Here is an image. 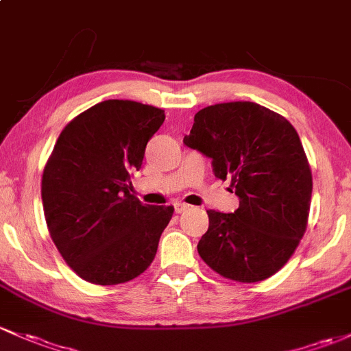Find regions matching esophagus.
Here are the masks:
<instances>
[{
  "mask_svg": "<svg viewBox=\"0 0 351 351\" xmlns=\"http://www.w3.org/2000/svg\"><path fill=\"white\" fill-rule=\"evenodd\" d=\"M173 206H175V212L176 213H183V212H186L188 208H190V205L183 204V202H175V204H173Z\"/></svg>",
  "mask_w": 351,
  "mask_h": 351,
  "instance_id": "1",
  "label": "esophagus"
}]
</instances>
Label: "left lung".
<instances>
[{
  "mask_svg": "<svg viewBox=\"0 0 351 351\" xmlns=\"http://www.w3.org/2000/svg\"><path fill=\"white\" fill-rule=\"evenodd\" d=\"M183 143L212 158L217 178L241 198L234 213L206 210L204 263L230 281L271 278L308 227L313 176L296 129L256 102H223L198 110Z\"/></svg>",
  "mask_w": 351,
  "mask_h": 351,
  "instance_id": "left-lung-1",
  "label": "left lung"
}]
</instances>
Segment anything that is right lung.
<instances>
[{"instance_id":"obj_1","label":"right lung","mask_w":351,"mask_h":351,"mask_svg":"<svg viewBox=\"0 0 351 351\" xmlns=\"http://www.w3.org/2000/svg\"><path fill=\"white\" fill-rule=\"evenodd\" d=\"M165 110L110 99L64 128L43 168L47 227L67 265L84 281L128 282L153 263L173 206L143 205L131 193Z\"/></svg>"}]
</instances>
